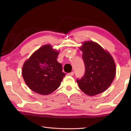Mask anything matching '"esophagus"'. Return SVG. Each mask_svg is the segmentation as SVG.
Masks as SVG:
<instances>
[{"instance_id":"esophagus-1","label":"esophagus","mask_w":131,"mask_h":131,"mask_svg":"<svg viewBox=\"0 0 131 131\" xmlns=\"http://www.w3.org/2000/svg\"><path fill=\"white\" fill-rule=\"evenodd\" d=\"M68 76H73V75H74V72H70V73H68Z\"/></svg>"}]
</instances>
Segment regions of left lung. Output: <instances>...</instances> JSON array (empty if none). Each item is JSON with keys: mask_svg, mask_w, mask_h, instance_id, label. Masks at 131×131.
Returning a JSON list of instances; mask_svg holds the SVG:
<instances>
[{"mask_svg": "<svg viewBox=\"0 0 131 131\" xmlns=\"http://www.w3.org/2000/svg\"><path fill=\"white\" fill-rule=\"evenodd\" d=\"M83 52L85 73L77 79L79 88L89 96L103 92L110 87L116 76V65L110 53L94 41H85L80 47Z\"/></svg>", "mask_w": 131, "mask_h": 131, "instance_id": "8db88e82", "label": "left lung"}]
</instances>
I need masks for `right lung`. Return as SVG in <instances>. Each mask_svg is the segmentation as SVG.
Returning <instances> with one entry per match:
<instances>
[{
  "mask_svg": "<svg viewBox=\"0 0 131 131\" xmlns=\"http://www.w3.org/2000/svg\"><path fill=\"white\" fill-rule=\"evenodd\" d=\"M59 52L50 44L42 46L24 63L22 74L26 85L37 94L48 95L56 90L65 76L57 61Z\"/></svg>",
  "mask_w": 131,
  "mask_h": 131,
  "instance_id": "right-lung-1",
  "label": "right lung"
}]
</instances>
